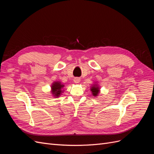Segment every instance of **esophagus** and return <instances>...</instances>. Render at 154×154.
Segmentation results:
<instances>
[{
  "mask_svg": "<svg viewBox=\"0 0 154 154\" xmlns=\"http://www.w3.org/2000/svg\"><path fill=\"white\" fill-rule=\"evenodd\" d=\"M74 83H78L79 82H80V78H75L74 79Z\"/></svg>",
  "mask_w": 154,
  "mask_h": 154,
  "instance_id": "34e87169",
  "label": "esophagus"
}]
</instances>
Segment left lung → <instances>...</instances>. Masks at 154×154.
Segmentation results:
<instances>
[{
  "label": "left lung",
  "instance_id": "1",
  "mask_svg": "<svg viewBox=\"0 0 154 154\" xmlns=\"http://www.w3.org/2000/svg\"><path fill=\"white\" fill-rule=\"evenodd\" d=\"M100 87L97 84H94L92 85L91 87V91L92 92V94L94 96H97L98 94L100 93Z\"/></svg>",
  "mask_w": 154,
  "mask_h": 154
}]
</instances>
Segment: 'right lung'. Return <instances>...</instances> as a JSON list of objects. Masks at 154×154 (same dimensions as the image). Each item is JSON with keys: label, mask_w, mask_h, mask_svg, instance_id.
<instances>
[{"label": "right lung", "mask_w": 154, "mask_h": 154, "mask_svg": "<svg viewBox=\"0 0 154 154\" xmlns=\"http://www.w3.org/2000/svg\"><path fill=\"white\" fill-rule=\"evenodd\" d=\"M64 87L63 84H62L60 82H54L51 85V94L53 97H58L63 92V88Z\"/></svg>", "instance_id": "obj_1"}]
</instances>
